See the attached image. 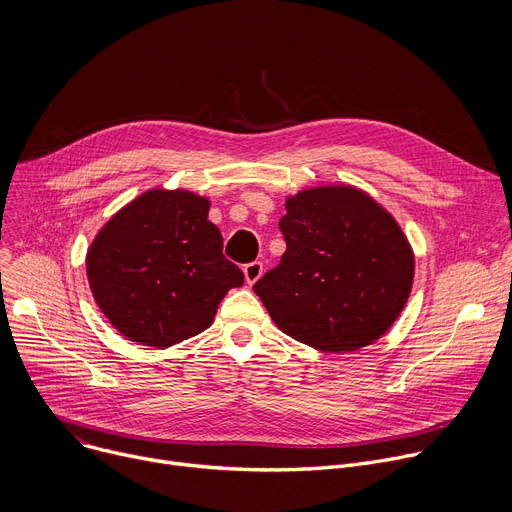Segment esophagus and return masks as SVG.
Masks as SVG:
<instances>
[{"instance_id":"obj_1","label":"esophagus","mask_w":512,"mask_h":512,"mask_svg":"<svg viewBox=\"0 0 512 512\" xmlns=\"http://www.w3.org/2000/svg\"><path fill=\"white\" fill-rule=\"evenodd\" d=\"M243 273H245V279L249 285H253L261 275H263V263L261 261H253V263H247L243 267Z\"/></svg>"}]
</instances>
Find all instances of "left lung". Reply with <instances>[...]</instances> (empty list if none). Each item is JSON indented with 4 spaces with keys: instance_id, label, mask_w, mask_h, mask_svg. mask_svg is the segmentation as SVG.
<instances>
[{
    "instance_id": "1",
    "label": "left lung",
    "mask_w": 512,
    "mask_h": 512,
    "mask_svg": "<svg viewBox=\"0 0 512 512\" xmlns=\"http://www.w3.org/2000/svg\"><path fill=\"white\" fill-rule=\"evenodd\" d=\"M285 253L255 285L287 336L322 352L373 344L399 318L413 285V251L367 192L318 186L285 200Z\"/></svg>"
}]
</instances>
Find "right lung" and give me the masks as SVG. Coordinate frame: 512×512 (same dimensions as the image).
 <instances>
[{"mask_svg":"<svg viewBox=\"0 0 512 512\" xmlns=\"http://www.w3.org/2000/svg\"><path fill=\"white\" fill-rule=\"evenodd\" d=\"M210 202L188 190H148L97 233L87 277L97 306L125 338L168 348L206 330L243 271L223 255Z\"/></svg>","mask_w":512,"mask_h":512,"instance_id":"right-lung-1","label":"right lung"}]
</instances>
